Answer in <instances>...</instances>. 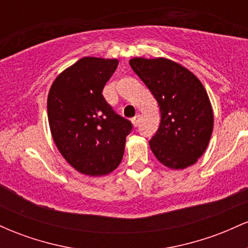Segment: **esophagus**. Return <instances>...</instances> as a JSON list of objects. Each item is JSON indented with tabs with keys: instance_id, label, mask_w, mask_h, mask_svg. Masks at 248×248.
<instances>
[{
	"instance_id": "34e87169",
	"label": "esophagus",
	"mask_w": 248,
	"mask_h": 248,
	"mask_svg": "<svg viewBox=\"0 0 248 248\" xmlns=\"http://www.w3.org/2000/svg\"><path fill=\"white\" fill-rule=\"evenodd\" d=\"M140 119H141L140 114H136L135 116H134V118L132 119V124H133V126L138 127V126H139V124H140Z\"/></svg>"
}]
</instances>
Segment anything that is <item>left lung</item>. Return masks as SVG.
<instances>
[{"label": "left lung", "mask_w": 248, "mask_h": 248, "mask_svg": "<svg viewBox=\"0 0 248 248\" xmlns=\"http://www.w3.org/2000/svg\"><path fill=\"white\" fill-rule=\"evenodd\" d=\"M129 65L160 107V127L149 141L155 157L172 170L195 164L213 130V110L203 84L183 65L163 57H134Z\"/></svg>", "instance_id": "obj_1"}]
</instances>
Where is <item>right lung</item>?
Returning a JSON list of instances; mask_svg holds the SVG:
<instances>
[{"mask_svg": "<svg viewBox=\"0 0 248 248\" xmlns=\"http://www.w3.org/2000/svg\"><path fill=\"white\" fill-rule=\"evenodd\" d=\"M115 58L84 57L59 73L47 95V119L57 149L87 176H105L121 163L132 124L115 114L102 90Z\"/></svg>", "mask_w": 248, "mask_h": 248, "instance_id": "obj_1", "label": "right lung"}]
</instances>
